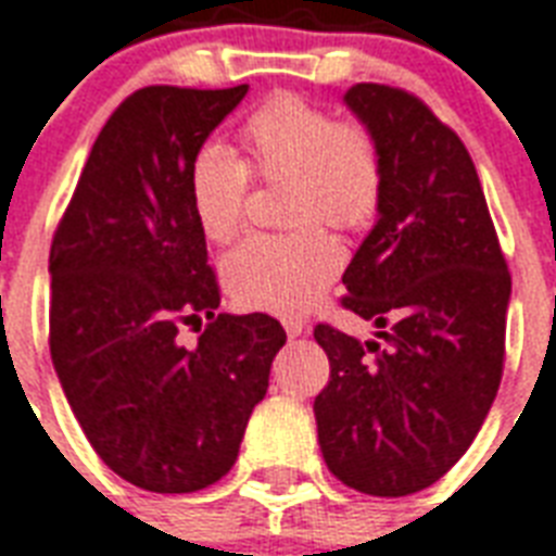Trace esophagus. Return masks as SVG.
<instances>
[{
	"mask_svg": "<svg viewBox=\"0 0 556 556\" xmlns=\"http://www.w3.org/2000/svg\"><path fill=\"white\" fill-rule=\"evenodd\" d=\"M282 326H286L288 338H303L305 331H308V320H303V317H286Z\"/></svg>",
	"mask_w": 556,
	"mask_h": 556,
	"instance_id": "1",
	"label": "esophagus"
}]
</instances>
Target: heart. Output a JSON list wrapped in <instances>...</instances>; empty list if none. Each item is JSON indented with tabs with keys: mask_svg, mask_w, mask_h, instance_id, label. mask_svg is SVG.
<instances>
[{
	"mask_svg": "<svg viewBox=\"0 0 556 556\" xmlns=\"http://www.w3.org/2000/svg\"><path fill=\"white\" fill-rule=\"evenodd\" d=\"M248 164L225 143H204L190 161L192 216L210 242L239 230L248 169L262 181H288V222H323L340 230L366 225L380 199V152L369 129L338 124L326 109L279 94L244 124ZM343 253L317 227L286 236H251L222 262V282L242 308L294 314L320 300L340 274Z\"/></svg>",
	"mask_w": 556,
	"mask_h": 556,
	"instance_id": "b5f03b06",
	"label": "heart"
}]
</instances>
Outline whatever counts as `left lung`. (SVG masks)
<instances>
[{
	"instance_id": "left-lung-1",
	"label": "left lung",
	"mask_w": 556,
	"mask_h": 556,
	"mask_svg": "<svg viewBox=\"0 0 556 556\" xmlns=\"http://www.w3.org/2000/svg\"><path fill=\"white\" fill-rule=\"evenodd\" d=\"M343 103L380 152L378 218L343 274V305L378 331L314 329L331 364L317 439L343 484L406 496L439 482L491 413L510 274L458 135L378 83H357Z\"/></svg>"
}]
</instances>
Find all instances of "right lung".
I'll return each instance as SVG.
<instances>
[{
  "label": "right lung",
  "mask_w": 556,
  "mask_h": 556,
  "mask_svg": "<svg viewBox=\"0 0 556 556\" xmlns=\"http://www.w3.org/2000/svg\"><path fill=\"white\" fill-rule=\"evenodd\" d=\"M244 94L150 86L126 98L48 256L60 387L106 467L152 493L201 491L233 467L286 343L268 314H216L187 190L192 155ZM181 325L202 331L195 348L180 343Z\"/></svg>",
  "instance_id": "right-lung-1"
}]
</instances>
